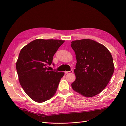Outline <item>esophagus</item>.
I'll return each instance as SVG.
<instances>
[{"mask_svg":"<svg viewBox=\"0 0 126 126\" xmlns=\"http://www.w3.org/2000/svg\"><path fill=\"white\" fill-rule=\"evenodd\" d=\"M73 70H71L70 71H64V73H65L66 74H72V72H73Z\"/></svg>","mask_w":126,"mask_h":126,"instance_id":"34e87169","label":"esophagus"}]
</instances>
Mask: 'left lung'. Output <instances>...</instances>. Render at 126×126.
<instances>
[{
	"instance_id": "8db88e82",
	"label": "left lung",
	"mask_w": 126,
	"mask_h": 126,
	"mask_svg": "<svg viewBox=\"0 0 126 126\" xmlns=\"http://www.w3.org/2000/svg\"><path fill=\"white\" fill-rule=\"evenodd\" d=\"M77 63L72 88L82 96L94 97L107 86L114 71L112 57L105 46L84 39L71 42Z\"/></svg>"
}]
</instances>
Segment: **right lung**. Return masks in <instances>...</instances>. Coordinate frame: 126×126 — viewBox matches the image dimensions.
<instances>
[{
	"label": "right lung",
	"mask_w": 126,
	"mask_h": 126,
	"mask_svg": "<svg viewBox=\"0 0 126 126\" xmlns=\"http://www.w3.org/2000/svg\"><path fill=\"white\" fill-rule=\"evenodd\" d=\"M64 42L58 39H37L21 49L16 62L19 81L26 94L37 102L54 96L64 73L50 71L53 56Z\"/></svg>",
	"instance_id": "add662e5"
}]
</instances>
